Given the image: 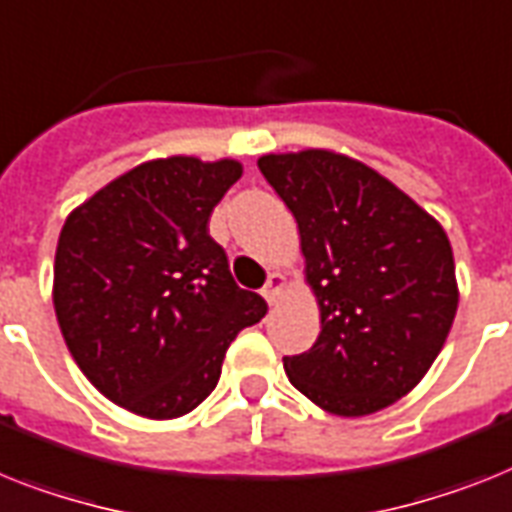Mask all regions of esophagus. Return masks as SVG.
Here are the masks:
<instances>
[{"label":"esophagus","mask_w":512,"mask_h":512,"mask_svg":"<svg viewBox=\"0 0 512 512\" xmlns=\"http://www.w3.org/2000/svg\"><path fill=\"white\" fill-rule=\"evenodd\" d=\"M283 289H286V276H283V273H270L268 283L263 286L265 302L278 304V299L283 296Z\"/></svg>","instance_id":"34e87169"}]
</instances>
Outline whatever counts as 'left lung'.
Returning <instances> with one entry per match:
<instances>
[{
    "instance_id": "8db88e82",
    "label": "left lung",
    "mask_w": 512,
    "mask_h": 512,
    "mask_svg": "<svg viewBox=\"0 0 512 512\" xmlns=\"http://www.w3.org/2000/svg\"><path fill=\"white\" fill-rule=\"evenodd\" d=\"M299 226L320 336L283 356L291 385L322 411L367 416L419 385L458 309L453 247L390 179L333 150L257 161Z\"/></svg>"
}]
</instances>
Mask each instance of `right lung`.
I'll list each match as a JSON object with an SVG mask.
<instances>
[{
  "label": "right lung",
  "mask_w": 512,
  "mask_h": 512,
  "mask_svg": "<svg viewBox=\"0 0 512 512\" xmlns=\"http://www.w3.org/2000/svg\"><path fill=\"white\" fill-rule=\"evenodd\" d=\"M242 176L234 158L145 161L88 197L62 226L54 312L77 367L145 419L190 414L213 393L236 333L265 317L239 289L210 213Z\"/></svg>",
  "instance_id": "1"
}]
</instances>
